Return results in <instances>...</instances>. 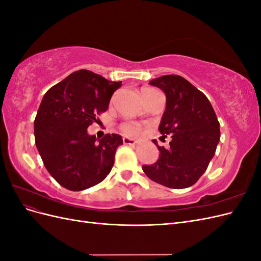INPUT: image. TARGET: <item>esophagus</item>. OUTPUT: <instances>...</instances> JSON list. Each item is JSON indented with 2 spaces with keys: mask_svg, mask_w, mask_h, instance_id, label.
Returning a JSON list of instances; mask_svg holds the SVG:
<instances>
[{
  "mask_svg": "<svg viewBox=\"0 0 261 261\" xmlns=\"http://www.w3.org/2000/svg\"><path fill=\"white\" fill-rule=\"evenodd\" d=\"M123 143L124 145H129V146H136V140H134L132 138H127V137H124L123 138Z\"/></svg>",
  "mask_w": 261,
  "mask_h": 261,
  "instance_id": "esophagus-1",
  "label": "esophagus"
}]
</instances>
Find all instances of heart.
<instances>
[{"label": "heart", "mask_w": 261, "mask_h": 261, "mask_svg": "<svg viewBox=\"0 0 261 261\" xmlns=\"http://www.w3.org/2000/svg\"><path fill=\"white\" fill-rule=\"evenodd\" d=\"M143 90H150L149 88H144ZM121 130L125 135H128V136H137L140 134L141 132V127L139 125H137L136 123H133V122H127V123H124L121 125Z\"/></svg>", "instance_id": "b5f03b06"}]
</instances>
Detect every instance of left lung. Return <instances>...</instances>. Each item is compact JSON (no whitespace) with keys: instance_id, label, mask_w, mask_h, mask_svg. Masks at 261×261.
Instances as JSON below:
<instances>
[{"instance_id":"1","label":"left lung","mask_w":261,"mask_h":261,"mask_svg":"<svg viewBox=\"0 0 261 261\" xmlns=\"http://www.w3.org/2000/svg\"><path fill=\"white\" fill-rule=\"evenodd\" d=\"M167 97L159 130L170 135V147L153 144L160 151L151 165H143L155 183L174 189L194 185L207 170L220 140V123L210 101L185 78L164 75L150 81Z\"/></svg>"}]
</instances>
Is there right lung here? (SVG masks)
<instances>
[{"label": "right lung", "mask_w": 261, "mask_h": 261, "mask_svg": "<svg viewBox=\"0 0 261 261\" xmlns=\"http://www.w3.org/2000/svg\"><path fill=\"white\" fill-rule=\"evenodd\" d=\"M122 82H111L80 69L53 86L42 98L35 118V141L45 169L69 191L99 184L111 171L123 139L107 134L98 139L87 128L106 112Z\"/></svg>", "instance_id": "obj_1"}]
</instances>
